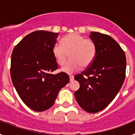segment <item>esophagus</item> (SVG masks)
I'll return each instance as SVG.
<instances>
[{"instance_id": "34e87169", "label": "esophagus", "mask_w": 135, "mask_h": 135, "mask_svg": "<svg viewBox=\"0 0 135 135\" xmlns=\"http://www.w3.org/2000/svg\"><path fill=\"white\" fill-rule=\"evenodd\" d=\"M74 80V76H72V75H70V82H71V81H73Z\"/></svg>"}]
</instances>
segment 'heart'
Wrapping results in <instances>:
<instances>
[{
  "mask_svg": "<svg viewBox=\"0 0 135 135\" xmlns=\"http://www.w3.org/2000/svg\"><path fill=\"white\" fill-rule=\"evenodd\" d=\"M52 53L56 61L64 66L70 54L71 59L62 68L66 73H73L83 67H88L93 63L97 50L94 42L76 33L66 35L61 40V45L55 44Z\"/></svg>",
  "mask_w": 135,
  "mask_h": 135,
  "instance_id": "1",
  "label": "heart"
}]
</instances>
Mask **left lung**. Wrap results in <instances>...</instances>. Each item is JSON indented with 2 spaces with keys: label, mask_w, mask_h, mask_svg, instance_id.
<instances>
[{
  "label": "left lung",
  "mask_w": 135,
  "mask_h": 135,
  "mask_svg": "<svg viewBox=\"0 0 135 135\" xmlns=\"http://www.w3.org/2000/svg\"><path fill=\"white\" fill-rule=\"evenodd\" d=\"M97 53L91 64L75 76L80 89L74 93L78 105L89 113L103 110L115 98L126 76L124 51L113 38L92 32Z\"/></svg>",
  "instance_id": "8db88e82"
}]
</instances>
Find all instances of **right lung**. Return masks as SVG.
Returning <instances> with one entry per match:
<instances>
[{"label": "right lung", "mask_w": 135, "mask_h": 135, "mask_svg": "<svg viewBox=\"0 0 135 135\" xmlns=\"http://www.w3.org/2000/svg\"><path fill=\"white\" fill-rule=\"evenodd\" d=\"M58 33L38 30L25 36L11 55V76L23 103L36 112L55 103L59 90L70 81L64 72L52 74L58 65L52 53Z\"/></svg>", "instance_id": "1"}]
</instances>
